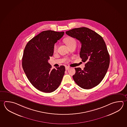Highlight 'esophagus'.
<instances>
[{
	"label": "esophagus",
	"instance_id": "esophagus-1",
	"mask_svg": "<svg viewBox=\"0 0 127 127\" xmlns=\"http://www.w3.org/2000/svg\"><path fill=\"white\" fill-rule=\"evenodd\" d=\"M69 68H70V67H69V66H65V69L66 70H68V69H69Z\"/></svg>",
	"mask_w": 127,
	"mask_h": 127
}]
</instances>
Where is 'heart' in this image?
Masks as SVG:
<instances>
[{"mask_svg":"<svg viewBox=\"0 0 127 127\" xmlns=\"http://www.w3.org/2000/svg\"><path fill=\"white\" fill-rule=\"evenodd\" d=\"M65 42L68 47L73 44H76V41L74 38H73L72 37H68L66 38L65 39ZM57 48H58V45L57 44H55L53 47L54 52H56V51L57 50Z\"/></svg>","mask_w":127,"mask_h":127,"instance_id":"obj_1","label":"heart"}]
</instances>
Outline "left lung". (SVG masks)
I'll return each instance as SVG.
<instances>
[{"mask_svg":"<svg viewBox=\"0 0 127 127\" xmlns=\"http://www.w3.org/2000/svg\"><path fill=\"white\" fill-rule=\"evenodd\" d=\"M81 43L80 57L86 62L84 69L75 68L73 78L82 89H89L98 85L106 74L110 64V55L101 36L86 27H80L65 32Z\"/></svg>","mask_w":127,"mask_h":127,"instance_id":"8db88e82","label":"left lung"}]
</instances>
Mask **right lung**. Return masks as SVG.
Segmentation results:
<instances>
[{
  "instance_id": "obj_1",
  "label": "right lung",
  "mask_w": 127,
  "mask_h": 127,
  "mask_svg": "<svg viewBox=\"0 0 127 127\" xmlns=\"http://www.w3.org/2000/svg\"><path fill=\"white\" fill-rule=\"evenodd\" d=\"M64 34V32L51 30L42 31L29 41L25 48L22 59L23 69L33 86L41 92H54L62 81L65 66L52 69L48 60L53 54L55 43Z\"/></svg>"
}]
</instances>
